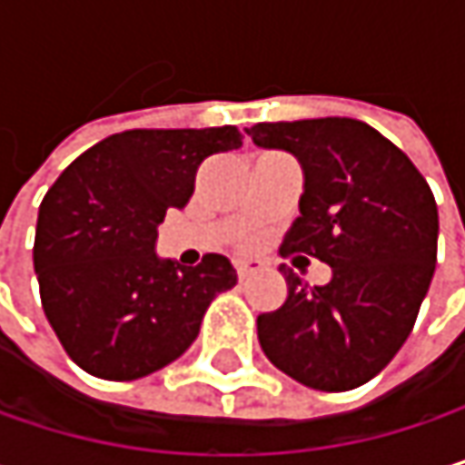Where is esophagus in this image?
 <instances>
[{"label": "esophagus", "instance_id": "34e87169", "mask_svg": "<svg viewBox=\"0 0 465 465\" xmlns=\"http://www.w3.org/2000/svg\"><path fill=\"white\" fill-rule=\"evenodd\" d=\"M233 266H236V274L239 277H247V274H252V272L261 269V261L258 258H236Z\"/></svg>", "mask_w": 465, "mask_h": 465}]
</instances>
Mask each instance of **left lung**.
I'll use <instances>...</instances> for the list:
<instances>
[{
	"label": "left lung",
	"instance_id": "8db88e82",
	"mask_svg": "<svg viewBox=\"0 0 465 465\" xmlns=\"http://www.w3.org/2000/svg\"><path fill=\"white\" fill-rule=\"evenodd\" d=\"M258 147L291 153L304 172L299 218L280 252L331 266L325 285L285 272L280 310L258 315L266 358L315 391H352L407 341L436 266L439 213L415 163L355 118L255 124Z\"/></svg>",
	"mask_w": 465,
	"mask_h": 465
}]
</instances>
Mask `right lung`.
<instances>
[{
  "label": "right lung",
  "mask_w": 465,
  "mask_h": 465,
  "mask_svg": "<svg viewBox=\"0 0 465 465\" xmlns=\"http://www.w3.org/2000/svg\"><path fill=\"white\" fill-rule=\"evenodd\" d=\"M242 147L236 126L134 129L72 161L37 215L35 272L66 355L102 380L147 377L199 336L210 302L236 285L226 255L180 266L155 252L166 210H183L202 161Z\"/></svg>",
  "instance_id": "right-lung-1"
}]
</instances>
